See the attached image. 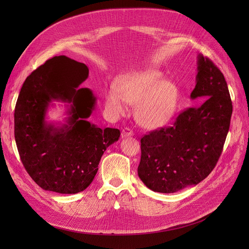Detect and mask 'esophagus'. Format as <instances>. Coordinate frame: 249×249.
<instances>
[{
    "mask_svg": "<svg viewBox=\"0 0 249 249\" xmlns=\"http://www.w3.org/2000/svg\"><path fill=\"white\" fill-rule=\"evenodd\" d=\"M131 136H133V131H132L131 129L124 128V129L122 130V132H121V137H122V138L131 137Z\"/></svg>",
    "mask_w": 249,
    "mask_h": 249,
    "instance_id": "esophagus-1",
    "label": "esophagus"
}]
</instances>
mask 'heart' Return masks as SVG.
I'll return each instance as SVG.
<instances>
[{
	"instance_id": "1",
	"label": "heart",
	"mask_w": 249,
	"mask_h": 249,
	"mask_svg": "<svg viewBox=\"0 0 249 249\" xmlns=\"http://www.w3.org/2000/svg\"><path fill=\"white\" fill-rule=\"evenodd\" d=\"M156 70L134 71L123 76L117 88L106 93V108L113 116H121L127 104L135 105L134 116L143 128L154 130L166 125L174 117L178 102L177 86Z\"/></svg>"
}]
</instances>
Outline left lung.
Listing matches in <instances>:
<instances>
[{"mask_svg":"<svg viewBox=\"0 0 249 249\" xmlns=\"http://www.w3.org/2000/svg\"><path fill=\"white\" fill-rule=\"evenodd\" d=\"M191 99L204 101L180 113L173 126L141 138L138 177L148 189L177 193L198 185L215 167L229 131L232 102L225 77L202 54L197 56Z\"/></svg>","mask_w":249,"mask_h":249,"instance_id":"left-lung-1","label":"left lung"}]
</instances>
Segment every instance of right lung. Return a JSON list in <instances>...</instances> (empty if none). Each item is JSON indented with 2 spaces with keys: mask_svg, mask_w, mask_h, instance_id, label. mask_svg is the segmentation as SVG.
I'll return each instance as SVG.
<instances>
[{
  "mask_svg": "<svg viewBox=\"0 0 249 249\" xmlns=\"http://www.w3.org/2000/svg\"><path fill=\"white\" fill-rule=\"evenodd\" d=\"M89 76L85 63L64 55L48 59L24 82L15 108V140L21 161L45 191L76 194L93 181L102 155L120 137L88 121L97 98L81 88ZM54 101L66 105L63 123L47 120Z\"/></svg>",
  "mask_w": 249,
  "mask_h": 249,
  "instance_id": "1",
  "label": "right lung"
}]
</instances>
